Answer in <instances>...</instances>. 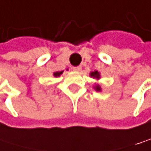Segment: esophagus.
Segmentation results:
<instances>
[{"label": "esophagus", "instance_id": "34e87169", "mask_svg": "<svg viewBox=\"0 0 151 151\" xmlns=\"http://www.w3.org/2000/svg\"><path fill=\"white\" fill-rule=\"evenodd\" d=\"M81 69H82V66L81 65H78V66H76V67H73V70L76 72H79V71H81Z\"/></svg>", "mask_w": 151, "mask_h": 151}]
</instances>
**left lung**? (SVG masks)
Instances as JSON below:
<instances>
[{
  "mask_svg": "<svg viewBox=\"0 0 151 151\" xmlns=\"http://www.w3.org/2000/svg\"><path fill=\"white\" fill-rule=\"evenodd\" d=\"M90 76L93 77V78H96V79H99L100 78V74H99V72H97V71H94V72H91L90 73ZM94 88L96 89V91H98V92L101 91V86L99 85L95 86Z\"/></svg>",
  "mask_w": 151,
  "mask_h": 151,
  "instance_id": "1",
  "label": "left lung"
}]
</instances>
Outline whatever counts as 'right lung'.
Here are the masks:
<instances>
[{
  "label": "right lung",
  "instance_id": "1",
  "mask_svg": "<svg viewBox=\"0 0 151 151\" xmlns=\"http://www.w3.org/2000/svg\"><path fill=\"white\" fill-rule=\"evenodd\" d=\"M62 74H63V71H62V72H55V73H54V76L57 77V76H60Z\"/></svg>",
  "mask_w": 151,
  "mask_h": 151
}]
</instances>
